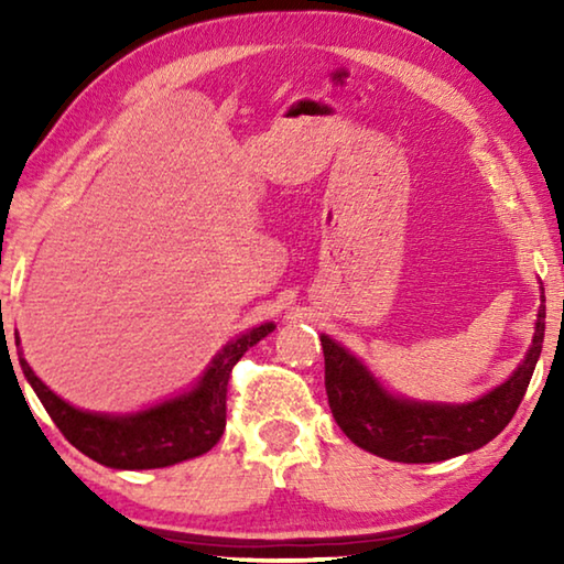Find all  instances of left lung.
I'll list each match as a JSON object with an SVG mask.
<instances>
[{
  "label": "left lung",
  "mask_w": 564,
  "mask_h": 564,
  "mask_svg": "<svg viewBox=\"0 0 564 564\" xmlns=\"http://www.w3.org/2000/svg\"><path fill=\"white\" fill-rule=\"evenodd\" d=\"M542 338L545 305H540L532 348L510 380L475 403L431 405L388 395L350 352L328 336H321L330 413L352 443L386 460L441 463L477 451L500 435L518 413L542 352Z\"/></svg>",
  "instance_id": "left-lung-1"
}]
</instances>
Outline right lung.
Returning a JSON list of instances; mask_svg holds the SVG:
<instances>
[{"mask_svg": "<svg viewBox=\"0 0 564 564\" xmlns=\"http://www.w3.org/2000/svg\"><path fill=\"white\" fill-rule=\"evenodd\" d=\"M273 328V323H263V326L228 343L208 366L202 383L191 393L127 417L76 410L64 403L62 398H56L34 376L22 352H19V366L32 383L34 393L40 395L54 425L76 451L101 465L117 467V470H151V467L176 465L188 460V457L204 455L221 441L231 370L243 352L269 336Z\"/></svg>", "mask_w": 564, "mask_h": 564, "instance_id": "obj_1", "label": "right lung"}]
</instances>
